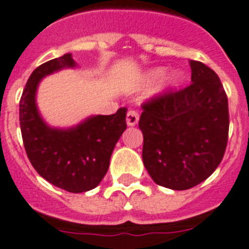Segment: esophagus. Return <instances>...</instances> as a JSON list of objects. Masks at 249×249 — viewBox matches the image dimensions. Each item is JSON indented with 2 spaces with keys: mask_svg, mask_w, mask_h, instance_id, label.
<instances>
[{
  "mask_svg": "<svg viewBox=\"0 0 249 249\" xmlns=\"http://www.w3.org/2000/svg\"><path fill=\"white\" fill-rule=\"evenodd\" d=\"M126 121L128 126H135V124L139 122V113H137L136 110H128V112H127Z\"/></svg>",
  "mask_w": 249,
  "mask_h": 249,
  "instance_id": "1",
  "label": "esophagus"
}]
</instances>
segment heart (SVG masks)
Returning <instances> with one entry per match:
<instances>
[{"instance_id": "obj_1", "label": "heart", "mask_w": 249, "mask_h": 249, "mask_svg": "<svg viewBox=\"0 0 249 249\" xmlns=\"http://www.w3.org/2000/svg\"><path fill=\"white\" fill-rule=\"evenodd\" d=\"M161 75H163V69L150 70L149 72H146V75H145V81L146 83H153V81L159 79ZM180 77L182 76H180L179 72H172L164 80L163 83L160 84V86L158 88V91H164V90H169L172 88H176L179 84Z\"/></svg>"}]
</instances>
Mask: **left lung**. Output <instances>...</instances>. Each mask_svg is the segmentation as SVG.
<instances>
[{"label":"left lung","mask_w":249,"mask_h":249,"mask_svg":"<svg viewBox=\"0 0 249 249\" xmlns=\"http://www.w3.org/2000/svg\"><path fill=\"white\" fill-rule=\"evenodd\" d=\"M191 81L142 104V160L159 186L183 191L209 178L223 160L229 133L228 96L219 76L191 61Z\"/></svg>","instance_id":"obj_1"}]
</instances>
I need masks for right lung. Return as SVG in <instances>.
I'll use <instances>...</instances> for the list:
<instances>
[{
    "instance_id": "1",
    "label": "right lung",
    "mask_w": 249,
    "mask_h": 249,
    "mask_svg": "<svg viewBox=\"0 0 249 249\" xmlns=\"http://www.w3.org/2000/svg\"><path fill=\"white\" fill-rule=\"evenodd\" d=\"M75 66L71 53H66L33 71L20 99V128L26 155L39 176L67 192L80 194L95 188L108 172L113 149L127 127V109L91 116L67 129L49 127L36 108L39 81Z\"/></svg>"
}]
</instances>
